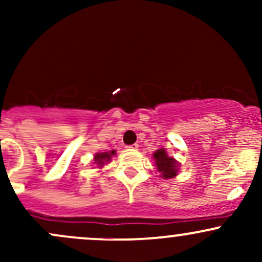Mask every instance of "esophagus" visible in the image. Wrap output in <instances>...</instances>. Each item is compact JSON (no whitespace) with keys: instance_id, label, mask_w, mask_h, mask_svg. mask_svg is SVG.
<instances>
[{"instance_id":"esophagus-1","label":"esophagus","mask_w":262,"mask_h":262,"mask_svg":"<svg viewBox=\"0 0 262 262\" xmlns=\"http://www.w3.org/2000/svg\"><path fill=\"white\" fill-rule=\"evenodd\" d=\"M126 148H128V149H138V144L134 143L132 144V146H126Z\"/></svg>"}]
</instances>
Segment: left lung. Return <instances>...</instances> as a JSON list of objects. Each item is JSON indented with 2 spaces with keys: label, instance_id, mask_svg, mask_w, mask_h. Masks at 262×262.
<instances>
[{
  "label": "left lung",
  "instance_id": "1",
  "mask_svg": "<svg viewBox=\"0 0 262 262\" xmlns=\"http://www.w3.org/2000/svg\"><path fill=\"white\" fill-rule=\"evenodd\" d=\"M155 158V165L157 171L161 173L162 179H172L179 172V162L173 157H170L166 152L165 148L157 149L153 153Z\"/></svg>",
  "mask_w": 262,
  "mask_h": 262
}]
</instances>
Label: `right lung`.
I'll list each match as a JSON object with an SVG mask.
<instances>
[{
    "label": "right lung",
    "mask_w": 262,
    "mask_h": 262,
    "mask_svg": "<svg viewBox=\"0 0 262 262\" xmlns=\"http://www.w3.org/2000/svg\"><path fill=\"white\" fill-rule=\"evenodd\" d=\"M114 155H115V150H110V152L96 153V155H95V157H94V161H95V163L99 166V167H102L105 163H107L110 160H112V157Z\"/></svg>",
    "instance_id": "1"
}]
</instances>
